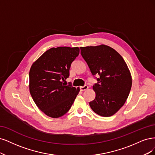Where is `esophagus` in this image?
<instances>
[{
    "label": "esophagus",
    "instance_id": "34e87169",
    "mask_svg": "<svg viewBox=\"0 0 155 155\" xmlns=\"http://www.w3.org/2000/svg\"><path fill=\"white\" fill-rule=\"evenodd\" d=\"M88 89V86H82V87H80V89H81V91H86V90H87V89Z\"/></svg>",
    "mask_w": 155,
    "mask_h": 155
}]
</instances>
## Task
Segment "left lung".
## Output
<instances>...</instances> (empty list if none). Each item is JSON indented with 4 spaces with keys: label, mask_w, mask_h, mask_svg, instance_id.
Listing matches in <instances>:
<instances>
[{
    "label": "left lung",
    "mask_w": 155,
    "mask_h": 155,
    "mask_svg": "<svg viewBox=\"0 0 155 155\" xmlns=\"http://www.w3.org/2000/svg\"><path fill=\"white\" fill-rule=\"evenodd\" d=\"M81 50L93 75H100L98 82L93 86L95 98L89 106L98 115L111 117L124 106L129 96L131 72L120 54L106 45L81 47Z\"/></svg>",
    "instance_id": "obj_1"
}]
</instances>
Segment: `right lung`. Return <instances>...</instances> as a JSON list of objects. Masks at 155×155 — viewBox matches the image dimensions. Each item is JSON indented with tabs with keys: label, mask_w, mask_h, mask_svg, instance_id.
<instances>
[{
	"label": "right lung",
	"mask_w": 155,
	"mask_h": 155,
	"mask_svg": "<svg viewBox=\"0 0 155 155\" xmlns=\"http://www.w3.org/2000/svg\"><path fill=\"white\" fill-rule=\"evenodd\" d=\"M78 47L50 48L35 61L29 70V92L37 107L47 116L58 118L71 108L80 88L63 82L78 57Z\"/></svg>",
	"instance_id": "obj_1"
}]
</instances>
